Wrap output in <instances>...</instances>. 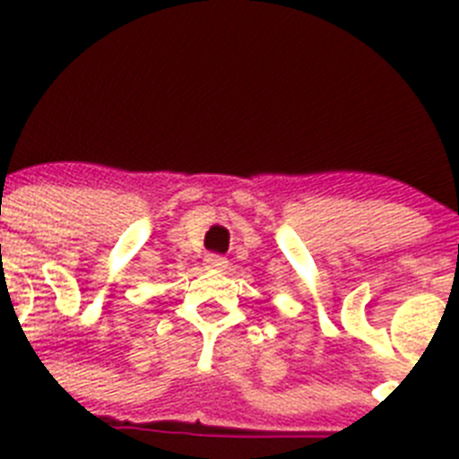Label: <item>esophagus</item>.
<instances>
[{
    "instance_id": "1",
    "label": "esophagus",
    "mask_w": 459,
    "mask_h": 459,
    "mask_svg": "<svg viewBox=\"0 0 459 459\" xmlns=\"http://www.w3.org/2000/svg\"><path fill=\"white\" fill-rule=\"evenodd\" d=\"M204 263H205V267H210V269H226V267H229V260H226L224 255H220V254H208L204 258Z\"/></svg>"
}]
</instances>
